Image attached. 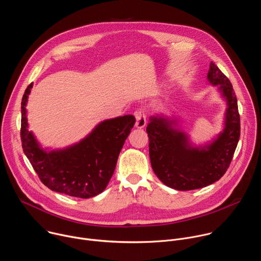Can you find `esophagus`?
<instances>
[{
	"instance_id": "1",
	"label": "esophagus",
	"mask_w": 261,
	"mask_h": 261,
	"mask_svg": "<svg viewBox=\"0 0 261 261\" xmlns=\"http://www.w3.org/2000/svg\"><path fill=\"white\" fill-rule=\"evenodd\" d=\"M135 118H136V123L135 126L137 128H143L146 124V115H145V110L143 108H138L134 113Z\"/></svg>"
}]
</instances>
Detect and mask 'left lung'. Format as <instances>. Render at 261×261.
<instances>
[{"label": "left lung", "mask_w": 261, "mask_h": 261, "mask_svg": "<svg viewBox=\"0 0 261 261\" xmlns=\"http://www.w3.org/2000/svg\"><path fill=\"white\" fill-rule=\"evenodd\" d=\"M207 80L220 86L228 106L225 128L211 144L192 147L187 135L161 117H152L146 127L152 168L163 184L175 190L199 189L219 180L228 169L240 139L238 100L230 81L213 62Z\"/></svg>", "instance_id": "8db88e82"}]
</instances>
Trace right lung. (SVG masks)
<instances>
[{"mask_svg": "<svg viewBox=\"0 0 261 261\" xmlns=\"http://www.w3.org/2000/svg\"><path fill=\"white\" fill-rule=\"evenodd\" d=\"M33 84L21 100L20 138L23 153L40 180L53 191L90 198L101 193L114 174L120 152L135 124L131 115L102 122L80 143L49 153L28 130L25 105Z\"/></svg>", "mask_w": 261, "mask_h": 261, "instance_id": "1", "label": "right lung"}]
</instances>
